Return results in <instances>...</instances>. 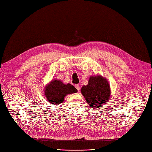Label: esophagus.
<instances>
[{
	"label": "esophagus",
	"instance_id": "1",
	"mask_svg": "<svg viewBox=\"0 0 152 152\" xmlns=\"http://www.w3.org/2000/svg\"><path fill=\"white\" fill-rule=\"evenodd\" d=\"M75 87L77 89V90L78 91H80V86H79V84H76V85L75 86Z\"/></svg>",
	"mask_w": 152,
	"mask_h": 152
}]
</instances>
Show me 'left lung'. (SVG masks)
I'll return each mask as SVG.
<instances>
[{
    "instance_id": "obj_1",
    "label": "left lung",
    "mask_w": 152,
    "mask_h": 152,
    "mask_svg": "<svg viewBox=\"0 0 152 152\" xmlns=\"http://www.w3.org/2000/svg\"><path fill=\"white\" fill-rule=\"evenodd\" d=\"M81 92L92 108H99L106 104L111 97L110 84L100 75L91 76L88 84L83 86Z\"/></svg>"
}]
</instances>
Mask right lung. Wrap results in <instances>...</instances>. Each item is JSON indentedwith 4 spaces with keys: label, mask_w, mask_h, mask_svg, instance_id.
Returning <instances> with one entry per match:
<instances>
[{
    "label": "right lung",
    "mask_w": 152,
    "mask_h": 152,
    "mask_svg": "<svg viewBox=\"0 0 152 152\" xmlns=\"http://www.w3.org/2000/svg\"><path fill=\"white\" fill-rule=\"evenodd\" d=\"M77 90L71 84H64L61 80L55 79L44 87V95L47 101L53 105L62 103L68 94L76 93Z\"/></svg>",
    "instance_id": "1"
}]
</instances>
